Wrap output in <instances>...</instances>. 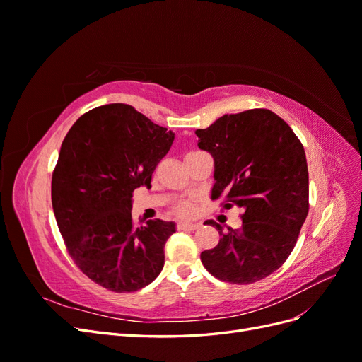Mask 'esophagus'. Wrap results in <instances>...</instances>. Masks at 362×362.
<instances>
[{"label":"esophagus","instance_id":"34e87169","mask_svg":"<svg viewBox=\"0 0 362 362\" xmlns=\"http://www.w3.org/2000/svg\"><path fill=\"white\" fill-rule=\"evenodd\" d=\"M199 228V223H190V222H180L178 229H189V231H194Z\"/></svg>","mask_w":362,"mask_h":362}]
</instances>
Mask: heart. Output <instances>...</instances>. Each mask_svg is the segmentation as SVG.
<instances>
[{"mask_svg":"<svg viewBox=\"0 0 362 362\" xmlns=\"http://www.w3.org/2000/svg\"><path fill=\"white\" fill-rule=\"evenodd\" d=\"M180 213L184 214V216H189V214L192 213V205L187 204V202L181 204V205H180Z\"/></svg>","mask_w":362,"mask_h":362,"instance_id":"obj_1","label":"heart"}]
</instances>
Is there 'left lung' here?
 <instances>
[{"label":"left lung","mask_w":362,"mask_h":362,"mask_svg":"<svg viewBox=\"0 0 362 362\" xmlns=\"http://www.w3.org/2000/svg\"><path fill=\"white\" fill-rule=\"evenodd\" d=\"M198 146L214 158L211 199L243 210L242 228L213 221L221 240L204 250V267L217 279L254 284L278 270L294 249L310 210L308 166L300 140L266 108L225 115L196 129Z\"/></svg>","instance_id":"obj_1"}]
</instances>
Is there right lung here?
<instances>
[{
    "label": "right lung",
    "mask_w": 362,
    "mask_h": 362,
    "mask_svg": "<svg viewBox=\"0 0 362 362\" xmlns=\"http://www.w3.org/2000/svg\"><path fill=\"white\" fill-rule=\"evenodd\" d=\"M175 134L128 104L84 113L64 137L52 172V210L64 245L87 278L116 293L146 287L164 266L173 222L134 226L133 192L152 173Z\"/></svg>",
    "instance_id": "obj_1"
}]
</instances>
